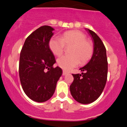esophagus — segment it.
Here are the masks:
<instances>
[{
	"mask_svg": "<svg viewBox=\"0 0 127 127\" xmlns=\"http://www.w3.org/2000/svg\"><path fill=\"white\" fill-rule=\"evenodd\" d=\"M66 74H67L66 72H65V71H63V73H62V75H66Z\"/></svg>",
	"mask_w": 127,
	"mask_h": 127,
	"instance_id": "34e87169",
	"label": "esophagus"
}]
</instances>
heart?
I'll use <instances>...</instances> for the list:
<instances>
[{
  "instance_id": "1",
  "label": "heart",
  "mask_w": 127,
  "mask_h": 127,
  "mask_svg": "<svg viewBox=\"0 0 127 127\" xmlns=\"http://www.w3.org/2000/svg\"><path fill=\"white\" fill-rule=\"evenodd\" d=\"M84 33L73 30L65 32L62 37L53 36L50 39L49 47L52 54L61 56L63 54L65 45L71 46V55H64L58 59V64L65 71H69L77 66L79 64H85L89 61L93 54L94 47L92 42L86 39Z\"/></svg>"
}]
</instances>
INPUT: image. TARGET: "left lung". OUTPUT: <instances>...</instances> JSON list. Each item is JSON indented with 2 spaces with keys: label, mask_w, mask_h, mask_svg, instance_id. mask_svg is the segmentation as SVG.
Here are the masks:
<instances>
[{
  "label": "left lung",
  "mask_w": 127,
  "mask_h": 127,
  "mask_svg": "<svg viewBox=\"0 0 127 127\" xmlns=\"http://www.w3.org/2000/svg\"><path fill=\"white\" fill-rule=\"evenodd\" d=\"M94 43L93 54L87 65L79 69L81 74H72L73 81L70 85L72 96L83 104L93 102L104 90L107 79V52L99 37L90 29H85Z\"/></svg>",
  "instance_id": "left-lung-1"
}]
</instances>
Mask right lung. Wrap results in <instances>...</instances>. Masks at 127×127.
I'll list each match as a JSON object with an SVG mask.
<instances>
[{
    "label": "right lung",
    "mask_w": 127,
    "mask_h": 127,
    "mask_svg": "<svg viewBox=\"0 0 127 127\" xmlns=\"http://www.w3.org/2000/svg\"><path fill=\"white\" fill-rule=\"evenodd\" d=\"M55 29L51 26L39 28L28 36L20 54V81L23 91L37 102L48 101L54 95L62 69L54 68L55 58L49 47Z\"/></svg>",
    "instance_id": "add662e5"
}]
</instances>
